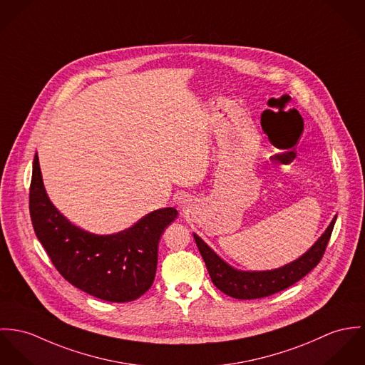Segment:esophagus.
Returning a JSON list of instances; mask_svg holds the SVG:
<instances>
[{
	"mask_svg": "<svg viewBox=\"0 0 365 365\" xmlns=\"http://www.w3.org/2000/svg\"><path fill=\"white\" fill-rule=\"evenodd\" d=\"M179 202H180V204H185V202H187V199L183 196V197H180V199H179Z\"/></svg>",
	"mask_w": 365,
	"mask_h": 365,
	"instance_id": "esophagus-1",
	"label": "esophagus"
}]
</instances>
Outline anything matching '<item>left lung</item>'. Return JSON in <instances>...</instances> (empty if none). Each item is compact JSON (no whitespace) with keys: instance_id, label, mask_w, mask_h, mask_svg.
I'll list each match as a JSON object with an SVG mask.
<instances>
[{"instance_id":"left-lung-1","label":"left lung","mask_w":365,"mask_h":365,"mask_svg":"<svg viewBox=\"0 0 365 365\" xmlns=\"http://www.w3.org/2000/svg\"><path fill=\"white\" fill-rule=\"evenodd\" d=\"M336 217L315 245L299 259L283 267L267 272H241L225 263L207 243L193 234L196 245L202 253L212 284L224 294L237 299H256L283 291L289 285L305 277L322 260L327 242L330 240Z\"/></svg>"}]
</instances>
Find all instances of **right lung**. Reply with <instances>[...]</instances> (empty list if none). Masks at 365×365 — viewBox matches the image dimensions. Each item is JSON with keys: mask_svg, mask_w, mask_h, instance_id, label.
<instances>
[{"mask_svg": "<svg viewBox=\"0 0 365 365\" xmlns=\"http://www.w3.org/2000/svg\"><path fill=\"white\" fill-rule=\"evenodd\" d=\"M29 211L35 234L57 272L83 292L109 302H130L150 289L157 272L160 238L178 215L168 207L113 235L86 232L60 214L47 197L38 154Z\"/></svg>", "mask_w": 365, "mask_h": 365, "instance_id": "add662e5", "label": "right lung"}]
</instances>
